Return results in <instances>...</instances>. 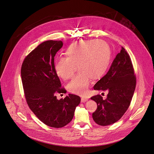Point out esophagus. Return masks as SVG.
<instances>
[{
    "mask_svg": "<svg viewBox=\"0 0 154 154\" xmlns=\"http://www.w3.org/2000/svg\"><path fill=\"white\" fill-rule=\"evenodd\" d=\"M88 100V99H85V98H82L81 99V102L82 103H85V102H87Z\"/></svg>",
    "mask_w": 154,
    "mask_h": 154,
    "instance_id": "34e87169",
    "label": "esophagus"
}]
</instances>
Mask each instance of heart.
I'll return each mask as SVG.
<instances>
[{
  "label": "heart",
  "instance_id": "obj_1",
  "mask_svg": "<svg viewBox=\"0 0 154 154\" xmlns=\"http://www.w3.org/2000/svg\"><path fill=\"white\" fill-rule=\"evenodd\" d=\"M67 57H58L54 69L58 77L64 80L71 79L77 66L79 71L67 85L74 94L84 96L88 90L91 79L102 77L108 67L110 51L108 45L99 39L84 41L69 46L66 52Z\"/></svg>",
  "mask_w": 154,
  "mask_h": 154
}]
</instances>
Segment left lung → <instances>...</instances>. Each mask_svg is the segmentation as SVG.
Wrapping results in <instances>:
<instances>
[{
  "label": "left lung",
  "instance_id": "obj_1",
  "mask_svg": "<svg viewBox=\"0 0 154 154\" xmlns=\"http://www.w3.org/2000/svg\"><path fill=\"white\" fill-rule=\"evenodd\" d=\"M135 87L136 77L131 58L122 47L107 74L93 87L94 90L108 91L104 100L100 95L91 97L97 104L92 115L94 121L100 126L118 121L130 106Z\"/></svg>",
  "mask_w": 154,
  "mask_h": 154
}]
</instances>
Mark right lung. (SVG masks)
Segmentation results:
<instances>
[{
  "label": "right lung",
  "instance_id": "obj_1",
  "mask_svg": "<svg viewBox=\"0 0 154 154\" xmlns=\"http://www.w3.org/2000/svg\"><path fill=\"white\" fill-rule=\"evenodd\" d=\"M61 41L49 40L39 45L25 58L21 77L26 102L36 116L48 126L59 128L74 117L81 99L69 94L64 99L56 93H64L54 69V57L63 47Z\"/></svg>",
  "mask_w": 154,
  "mask_h": 154
}]
</instances>
